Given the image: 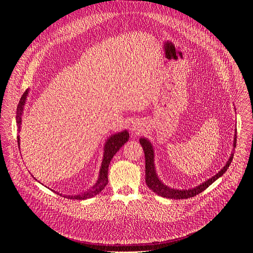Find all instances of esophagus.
<instances>
[{"label": "esophagus", "instance_id": "1", "mask_svg": "<svg viewBox=\"0 0 253 253\" xmlns=\"http://www.w3.org/2000/svg\"><path fill=\"white\" fill-rule=\"evenodd\" d=\"M141 126H139V124H136V123H134V125L132 126V131H135V132H141Z\"/></svg>", "mask_w": 253, "mask_h": 253}]
</instances>
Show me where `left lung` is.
<instances>
[{
	"instance_id": "left-lung-1",
	"label": "left lung",
	"mask_w": 253,
	"mask_h": 253,
	"mask_svg": "<svg viewBox=\"0 0 253 253\" xmlns=\"http://www.w3.org/2000/svg\"><path fill=\"white\" fill-rule=\"evenodd\" d=\"M140 144L142 145L144 154H145V180H146V184L147 186L156 194L162 196V197H166V198H170V199H187L190 197H193L199 193H201L202 191H204L207 187H209V185H211L216 179H218L220 176H222L225 171L227 170V168L229 167L232 159H233V155H234V150L231 152V155L227 161V163L224 165V167L217 173L216 175H214L213 177L209 178L208 180H206L205 182H203L202 184L191 188V189H184V190H178V189H174V188H170L167 185L163 184L159 178L157 177L156 171H155V165H154V150H153V146L152 144L149 142V140H147L146 138H140ZM233 147H236V131H235V135H234V141H233Z\"/></svg>"
}]
</instances>
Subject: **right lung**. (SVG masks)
<instances>
[{
	"mask_svg": "<svg viewBox=\"0 0 253 253\" xmlns=\"http://www.w3.org/2000/svg\"><path fill=\"white\" fill-rule=\"evenodd\" d=\"M28 93H29V90H26L25 93L22 95V97L20 99V102L18 104V107H17L16 120H17V124H18L19 129H20V125H21V122H22L23 108H24L25 102L27 100ZM17 139H18V145L20 146V137L18 136ZM128 139H129V133L127 132V130H124V131L119 132L117 134L111 135L109 138H108L107 142L105 144V147H104L103 161H102V165H101V168H100L99 178L97 180L96 184L91 189H89L88 191H85L81 194H78V195H75V196L68 195L66 197L70 198V199L84 200V199L91 198V197L97 195L98 193H100L108 183V168H109L110 161L112 160L113 156L117 153V151L128 141Z\"/></svg>",
	"mask_w": 253,
	"mask_h": 253,
	"instance_id": "obj_1",
	"label": "right lung"
}]
</instances>
